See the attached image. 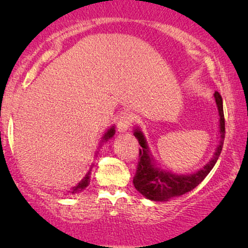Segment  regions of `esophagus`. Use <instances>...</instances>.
Masks as SVG:
<instances>
[{"mask_svg": "<svg viewBox=\"0 0 248 248\" xmlns=\"http://www.w3.org/2000/svg\"><path fill=\"white\" fill-rule=\"evenodd\" d=\"M134 122V116L132 113H124L120 117L117 123L118 132H126Z\"/></svg>", "mask_w": 248, "mask_h": 248, "instance_id": "34e87169", "label": "esophagus"}]
</instances>
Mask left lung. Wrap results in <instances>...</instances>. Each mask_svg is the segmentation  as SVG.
Returning <instances> with one entry per match:
<instances>
[{
  "label": "left lung",
  "instance_id": "obj_1",
  "mask_svg": "<svg viewBox=\"0 0 248 248\" xmlns=\"http://www.w3.org/2000/svg\"><path fill=\"white\" fill-rule=\"evenodd\" d=\"M215 99L220 117V143L211 161L194 174L187 176L175 175L155 168V165H152L151 158L149 155V149L144 135L141 131L135 130L134 135L142 149L139 150L138 168L133 177V184L142 195L152 201H167L175 196L183 195L192 191L211 171L221 154L223 141H225V115H223L222 98L218 91L215 93Z\"/></svg>",
  "mask_w": 248,
  "mask_h": 248
}]
</instances>
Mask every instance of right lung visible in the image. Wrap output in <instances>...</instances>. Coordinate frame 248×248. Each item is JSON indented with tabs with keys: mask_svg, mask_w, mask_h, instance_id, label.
Wrapping results in <instances>:
<instances>
[{
	"mask_svg": "<svg viewBox=\"0 0 248 248\" xmlns=\"http://www.w3.org/2000/svg\"><path fill=\"white\" fill-rule=\"evenodd\" d=\"M114 133H115V128H114V126L111 127V128H109V130H108L106 133H105V135H104V140H108V139H110L111 137H113L114 135ZM90 174L91 172L89 171L88 172V174L86 175V177H84L82 181H81L79 184H78L77 186H74V187L72 188V193H77V192H80V191H82L83 188H86L87 186H88V184H89V182H90Z\"/></svg>",
	"mask_w": 248,
	"mask_h": 248,
	"instance_id": "obj_1",
	"label": "right lung"
}]
</instances>
